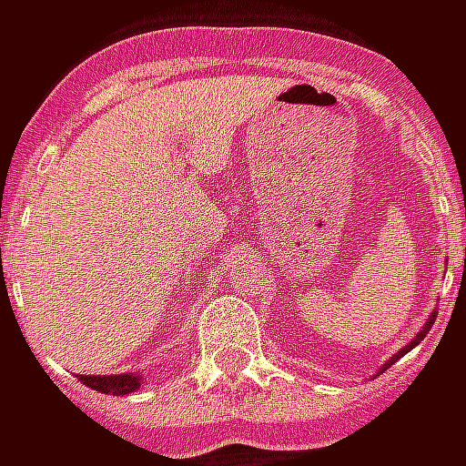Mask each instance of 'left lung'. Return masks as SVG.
Masks as SVG:
<instances>
[{
	"instance_id": "8db88e82",
	"label": "left lung",
	"mask_w": 466,
	"mask_h": 466,
	"mask_svg": "<svg viewBox=\"0 0 466 466\" xmlns=\"http://www.w3.org/2000/svg\"><path fill=\"white\" fill-rule=\"evenodd\" d=\"M432 322H435V314H432L431 319H428V325H425V328H422V330H420V336L414 338V340H411V343H409V346H404V349H401V351H399V354H396V357H393V360L388 361V364H385V367H390V364H393V361L399 360V357H404V354H407L409 349H411V346H417V343H420V340H422V338L428 336V330H431L432 328Z\"/></svg>"
}]
</instances>
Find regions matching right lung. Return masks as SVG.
<instances>
[{"instance_id":"1","label":"right lung","mask_w":466,"mask_h":466,"mask_svg":"<svg viewBox=\"0 0 466 466\" xmlns=\"http://www.w3.org/2000/svg\"><path fill=\"white\" fill-rule=\"evenodd\" d=\"M81 383L99 390V393H109V396H126L138 388V378L136 375H81Z\"/></svg>"}]
</instances>
